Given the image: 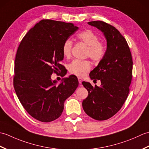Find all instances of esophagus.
Wrapping results in <instances>:
<instances>
[{"mask_svg": "<svg viewBox=\"0 0 149 149\" xmlns=\"http://www.w3.org/2000/svg\"><path fill=\"white\" fill-rule=\"evenodd\" d=\"M78 81H79V83L80 86H81V83H82V81H83V79L81 77H78Z\"/></svg>", "mask_w": 149, "mask_h": 149, "instance_id": "34e87169", "label": "esophagus"}]
</instances>
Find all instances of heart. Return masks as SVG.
Wrapping results in <instances>:
<instances>
[{
    "label": "heart",
    "mask_w": 149,
    "mask_h": 149,
    "mask_svg": "<svg viewBox=\"0 0 149 149\" xmlns=\"http://www.w3.org/2000/svg\"><path fill=\"white\" fill-rule=\"evenodd\" d=\"M77 38L88 46L86 56L93 61H98L102 59L105 54V48L102 43L99 42V36L91 30H85L77 34ZM72 42L67 39L63 43L62 53L65 58L71 56ZM91 65L88 61L74 60L68 65V70L72 74L83 77L90 70Z\"/></svg>",
    "instance_id": "heart-1"
}]
</instances>
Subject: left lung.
I'll list each match as a JSON object with an SVG mask.
<instances>
[{
  "label": "left lung",
  "mask_w": 149,
  "mask_h": 149,
  "mask_svg": "<svg viewBox=\"0 0 149 149\" xmlns=\"http://www.w3.org/2000/svg\"><path fill=\"white\" fill-rule=\"evenodd\" d=\"M88 24L103 33L107 49L102 59L90 74L91 79L100 81V86L93 87L83 81L82 84L88 95L82 105L89 116L105 120L115 115L127 99L132 80V56L124 37L115 27L102 21Z\"/></svg>",
  "instance_id": "8db88e82"
}]
</instances>
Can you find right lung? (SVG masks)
I'll return each instance as SVG.
<instances>
[{
	"instance_id": "obj_1",
	"label": "right lung",
	"mask_w": 149,
	"mask_h": 149,
	"mask_svg": "<svg viewBox=\"0 0 149 149\" xmlns=\"http://www.w3.org/2000/svg\"><path fill=\"white\" fill-rule=\"evenodd\" d=\"M79 29L74 24L43 20L28 31L19 45L15 61L13 84L19 100L27 112L43 122L61 115L66 99L79 82L75 75L52 80L53 72L62 70L65 41ZM64 75H62V77Z\"/></svg>"
}]
</instances>
